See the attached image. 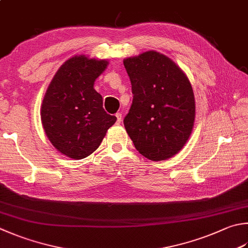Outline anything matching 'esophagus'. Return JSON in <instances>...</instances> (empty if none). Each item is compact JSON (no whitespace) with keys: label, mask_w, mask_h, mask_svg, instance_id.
<instances>
[{"label":"esophagus","mask_w":248,"mask_h":248,"mask_svg":"<svg viewBox=\"0 0 248 248\" xmlns=\"http://www.w3.org/2000/svg\"><path fill=\"white\" fill-rule=\"evenodd\" d=\"M115 116H116V124H120L121 122H122V113L118 112V113L115 114Z\"/></svg>","instance_id":"esophagus-1"}]
</instances>
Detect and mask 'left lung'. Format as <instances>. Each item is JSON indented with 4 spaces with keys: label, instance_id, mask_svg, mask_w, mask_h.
<instances>
[{
    "label": "left lung",
    "instance_id": "obj_1",
    "mask_svg": "<svg viewBox=\"0 0 248 248\" xmlns=\"http://www.w3.org/2000/svg\"><path fill=\"white\" fill-rule=\"evenodd\" d=\"M133 104L124 126L137 151L151 161L178 153L192 133L195 101L185 72L170 58L149 50L124 59Z\"/></svg>",
    "mask_w": 248,
    "mask_h": 248
}]
</instances>
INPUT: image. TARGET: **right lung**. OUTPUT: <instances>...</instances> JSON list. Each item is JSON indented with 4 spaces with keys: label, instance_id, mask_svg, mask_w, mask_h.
<instances>
[{
    "label": "right lung",
    "instance_id": "obj_1",
    "mask_svg": "<svg viewBox=\"0 0 248 248\" xmlns=\"http://www.w3.org/2000/svg\"><path fill=\"white\" fill-rule=\"evenodd\" d=\"M108 63L84 55L68 59L56 72L42 102L46 136L57 151L73 160L94 152L116 121L102 108V97L94 90L95 80Z\"/></svg>",
    "mask_w": 248,
    "mask_h": 248
}]
</instances>
